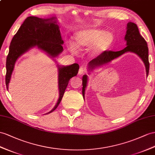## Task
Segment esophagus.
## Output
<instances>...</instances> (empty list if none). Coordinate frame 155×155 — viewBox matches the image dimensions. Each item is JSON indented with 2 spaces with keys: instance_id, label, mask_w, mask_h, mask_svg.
I'll use <instances>...</instances> for the list:
<instances>
[{
  "instance_id": "esophagus-1",
  "label": "esophagus",
  "mask_w": 155,
  "mask_h": 155,
  "mask_svg": "<svg viewBox=\"0 0 155 155\" xmlns=\"http://www.w3.org/2000/svg\"><path fill=\"white\" fill-rule=\"evenodd\" d=\"M84 73H86V70L83 68V67H81L80 69H79V71H78V74L80 75H82L84 74Z\"/></svg>"
}]
</instances>
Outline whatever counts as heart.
Wrapping results in <instances>:
<instances>
[{"instance_id": "obj_1", "label": "heart", "mask_w": 155, "mask_h": 155, "mask_svg": "<svg viewBox=\"0 0 155 155\" xmlns=\"http://www.w3.org/2000/svg\"><path fill=\"white\" fill-rule=\"evenodd\" d=\"M73 38V42H69L71 49L84 51L91 47L90 52L93 55L104 52L111 46L114 41V36L111 33L96 28L78 31L74 34Z\"/></svg>"}]
</instances>
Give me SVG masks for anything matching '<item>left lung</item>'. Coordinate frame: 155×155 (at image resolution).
Returning a JSON list of instances; mask_svg holds the SVG:
<instances>
[{
    "label": "left lung",
    "mask_w": 155,
    "mask_h": 155,
    "mask_svg": "<svg viewBox=\"0 0 155 155\" xmlns=\"http://www.w3.org/2000/svg\"><path fill=\"white\" fill-rule=\"evenodd\" d=\"M127 31L124 39L126 41V47L122 50L118 51H105L96 58L90 61L88 65L89 71H92L96 67L104 65L106 63L113 60L114 59L118 58L126 52H133L136 54L143 61L147 76H148L149 71V49L147 44L144 38L139 32V29L136 23L129 22L127 24ZM88 82V76L84 74L82 77V95L84 99L85 90Z\"/></svg>",
    "instance_id": "obj_1"
}]
</instances>
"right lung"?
<instances>
[{"instance_id":"add662e5","label":"right lung","mask_w":155,"mask_h":155,"mask_svg":"<svg viewBox=\"0 0 155 155\" xmlns=\"http://www.w3.org/2000/svg\"><path fill=\"white\" fill-rule=\"evenodd\" d=\"M56 18L48 19L35 16L27 18L12 40L9 52L6 58V85L8 84L13 72L15 63L19 57L33 47L45 51L51 58L57 57L63 50V41L61 37ZM58 66L59 99L54 109L46 114L50 113L58 107L61 102L70 79L77 76L79 65L74 63L68 66Z\"/></svg>"}]
</instances>
